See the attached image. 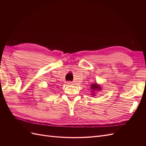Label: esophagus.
<instances>
[{
    "label": "esophagus",
    "instance_id": "34e87169",
    "mask_svg": "<svg viewBox=\"0 0 146 146\" xmlns=\"http://www.w3.org/2000/svg\"><path fill=\"white\" fill-rule=\"evenodd\" d=\"M68 84L69 85H74L73 82H68Z\"/></svg>",
    "mask_w": 146,
    "mask_h": 146
}]
</instances>
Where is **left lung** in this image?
Listing matches in <instances>:
<instances>
[{
	"mask_svg": "<svg viewBox=\"0 0 146 146\" xmlns=\"http://www.w3.org/2000/svg\"><path fill=\"white\" fill-rule=\"evenodd\" d=\"M91 95L95 96L96 94L95 92L99 91L102 90V86L100 85L98 83H92L91 85Z\"/></svg>",
	"mask_w": 146,
	"mask_h": 146,
	"instance_id": "8db88e82",
	"label": "left lung"
}]
</instances>
